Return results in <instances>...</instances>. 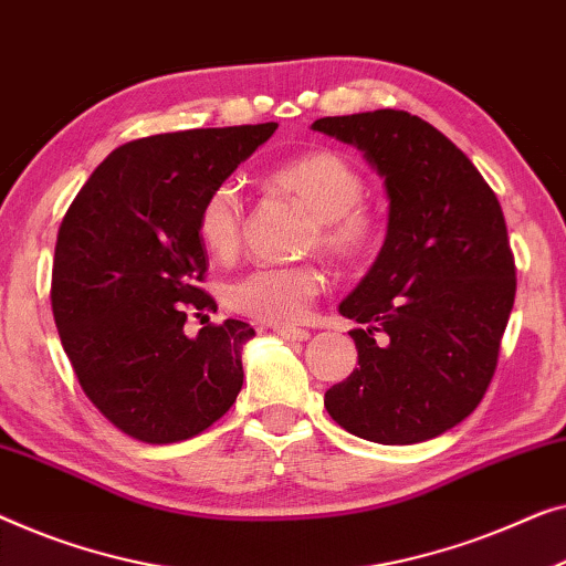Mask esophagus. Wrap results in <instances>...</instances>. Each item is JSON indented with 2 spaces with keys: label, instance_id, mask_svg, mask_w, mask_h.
<instances>
[{
  "label": "esophagus",
  "instance_id": "obj_1",
  "mask_svg": "<svg viewBox=\"0 0 566 566\" xmlns=\"http://www.w3.org/2000/svg\"><path fill=\"white\" fill-rule=\"evenodd\" d=\"M277 337H283L285 342H306L311 334L306 329H291V326H277Z\"/></svg>",
  "mask_w": 566,
  "mask_h": 566
}]
</instances>
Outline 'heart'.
Segmentation results:
<instances>
[{"label":"heart","instance_id":"b5f03b06","mask_svg":"<svg viewBox=\"0 0 566 566\" xmlns=\"http://www.w3.org/2000/svg\"><path fill=\"white\" fill-rule=\"evenodd\" d=\"M268 186L296 199L311 214L306 250H322L339 263L370 255L380 222L359 199L365 178L344 155L308 150L289 158L268 174ZM244 203L240 186L219 181L203 196L196 214V237L217 260H229L242 242ZM326 275L316 263L255 268L224 289V303L234 314L270 326L298 324L324 291Z\"/></svg>","mask_w":566,"mask_h":566}]
</instances>
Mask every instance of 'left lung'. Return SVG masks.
<instances>
[{
    "label": "left lung",
    "instance_id": "obj_1",
    "mask_svg": "<svg viewBox=\"0 0 566 566\" xmlns=\"http://www.w3.org/2000/svg\"><path fill=\"white\" fill-rule=\"evenodd\" d=\"M355 145L390 199L382 250L339 314L363 324L355 373L324 406L378 444H416L464 421L485 396L515 298L503 209L472 160L416 114L316 119Z\"/></svg>",
    "mask_w": 566,
    "mask_h": 566
}]
</instances>
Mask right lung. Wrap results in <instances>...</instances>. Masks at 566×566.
Here are the masks:
<instances>
[{
	"instance_id": "add662e5",
	"label": "right lung",
	"mask_w": 566,
	"mask_h": 566,
	"mask_svg": "<svg viewBox=\"0 0 566 566\" xmlns=\"http://www.w3.org/2000/svg\"><path fill=\"white\" fill-rule=\"evenodd\" d=\"M275 122L143 137L109 153L65 211L51 303L88 400L127 437L174 444L222 419L242 390L255 329L199 289L209 258L196 237L207 191L275 133Z\"/></svg>"
}]
</instances>
